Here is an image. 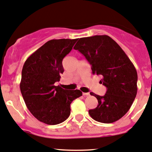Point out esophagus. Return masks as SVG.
Listing matches in <instances>:
<instances>
[{
    "instance_id": "1",
    "label": "esophagus",
    "mask_w": 152,
    "mask_h": 152,
    "mask_svg": "<svg viewBox=\"0 0 152 152\" xmlns=\"http://www.w3.org/2000/svg\"><path fill=\"white\" fill-rule=\"evenodd\" d=\"M83 95H84V96H89V92H83Z\"/></svg>"
}]
</instances>
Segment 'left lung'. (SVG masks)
Segmentation results:
<instances>
[{
	"mask_svg": "<svg viewBox=\"0 0 152 152\" xmlns=\"http://www.w3.org/2000/svg\"><path fill=\"white\" fill-rule=\"evenodd\" d=\"M74 50L83 54L91 65L92 74L100 75V83L107 87L104 96L90 92L98 105L89 110L97 122L112 123L127 113L137 94L138 75L133 63L110 37L95 35L80 38Z\"/></svg>",
	"mask_w": 152,
	"mask_h": 152,
	"instance_id": "1",
	"label": "left lung"
}]
</instances>
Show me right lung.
<instances>
[{
    "label": "right lung",
    "mask_w": 152,
    "mask_h": 152,
    "mask_svg": "<svg viewBox=\"0 0 152 152\" xmlns=\"http://www.w3.org/2000/svg\"><path fill=\"white\" fill-rule=\"evenodd\" d=\"M78 39H51L25 61L20 89L25 104L38 121L48 125L63 123L71 113V103L82 95L79 89L55 86L64 71L62 61Z\"/></svg>",
    "instance_id": "add662e5"
}]
</instances>
